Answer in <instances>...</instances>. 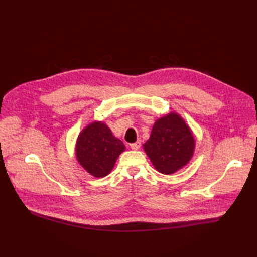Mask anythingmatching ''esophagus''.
<instances>
[{"instance_id":"esophagus-1","label":"esophagus","mask_w":257,"mask_h":257,"mask_svg":"<svg viewBox=\"0 0 257 257\" xmlns=\"http://www.w3.org/2000/svg\"><path fill=\"white\" fill-rule=\"evenodd\" d=\"M140 146H141V143L138 140V141H136V143L130 145V148H132L133 150H138L140 148Z\"/></svg>"}]
</instances>
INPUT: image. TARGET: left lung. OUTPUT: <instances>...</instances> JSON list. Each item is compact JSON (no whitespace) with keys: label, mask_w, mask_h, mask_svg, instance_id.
Wrapping results in <instances>:
<instances>
[{"label":"left lung","mask_w":257,"mask_h":257,"mask_svg":"<svg viewBox=\"0 0 257 257\" xmlns=\"http://www.w3.org/2000/svg\"><path fill=\"white\" fill-rule=\"evenodd\" d=\"M195 140L184 120L176 112L158 119L144 149L152 165L163 174H171L190 161Z\"/></svg>","instance_id":"obj_1"}]
</instances>
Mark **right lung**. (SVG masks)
I'll list each match as a JSON object with an SVG mask.
<instances>
[{
    "mask_svg": "<svg viewBox=\"0 0 257 257\" xmlns=\"http://www.w3.org/2000/svg\"><path fill=\"white\" fill-rule=\"evenodd\" d=\"M124 149L122 141L114 137L107 124L96 121L79 134L76 157L87 172L102 178L112 170L117 158Z\"/></svg>",
    "mask_w": 257,
    "mask_h": 257,
    "instance_id": "1",
    "label": "right lung"
}]
</instances>
